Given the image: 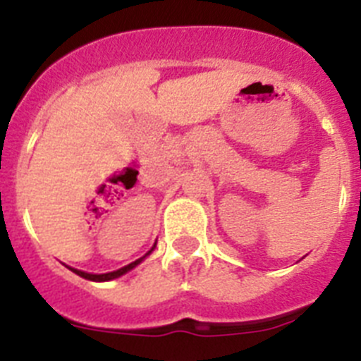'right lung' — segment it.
<instances>
[{
  "label": "right lung",
  "instance_id": "obj_1",
  "mask_svg": "<svg viewBox=\"0 0 361 361\" xmlns=\"http://www.w3.org/2000/svg\"><path fill=\"white\" fill-rule=\"evenodd\" d=\"M152 251H153V247L148 251V253L145 255V257H141V258H139V260H135V262H132V264H128V266L121 267V269H117V271H111V273H104V275H92V273H85V271L72 269V267H70V269H72L73 273H75V275L82 276V279H86V280H92V282H108V280L119 279V276H123L124 273H128L130 269H133V267H135V266H139V264H141L142 260H145V258L148 257L149 253H152Z\"/></svg>",
  "mask_w": 361,
  "mask_h": 361
}]
</instances>
